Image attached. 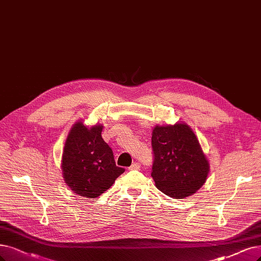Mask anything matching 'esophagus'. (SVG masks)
<instances>
[{
  "instance_id": "1",
  "label": "esophagus",
  "mask_w": 261,
  "mask_h": 261,
  "mask_svg": "<svg viewBox=\"0 0 261 261\" xmlns=\"http://www.w3.org/2000/svg\"><path fill=\"white\" fill-rule=\"evenodd\" d=\"M140 167V164L138 163V162H135V163H133L129 167H128V169L129 170H135V169H138Z\"/></svg>"
}]
</instances>
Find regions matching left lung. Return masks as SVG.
Returning <instances> with one entry per match:
<instances>
[{
    "instance_id": "8db88e82",
    "label": "left lung",
    "mask_w": 261,
    "mask_h": 261,
    "mask_svg": "<svg viewBox=\"0 0 261 261\" xmlns=\"http://www.w3.org/2000/svg\"><path fill=\"white\" fill-rule=\"evenodd\" d=\"M151 143L154 155L151 176L160 191L184 199L205 184L210 164L189 125H156Z\"/></svg>"
}]
</instances>
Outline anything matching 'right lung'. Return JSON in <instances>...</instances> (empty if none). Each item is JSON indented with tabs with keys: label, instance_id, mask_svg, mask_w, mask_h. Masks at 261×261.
<instances>
[{
	"label": "right lung",
	"instance_id": "right-lung-1",
	"mask_svg": "<svg viewBox=\"0 0 261 261\" xmlns=\"http://www.w3.org/2000/svg\"><path fill=\"white\" fill-rule=\"evenodd\" d=\"M102 125L87 127L76 122L67 137L61 169L65 182L74 193L95 199L107 191L121 174L112 149L101 137Z\"/></svg>",
	"mask_w": 261,
	"mask_h": 261
}]
</instances>
